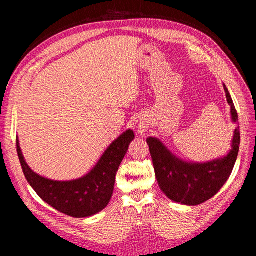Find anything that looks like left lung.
<instances>
[{
    "mask_svg": "<svg viewBox=\"0 0 256 256\" xmlns=\"http://www.w3.org/2000/svg\"><path fill=\"white\" fill-rule=\"evenodd\" d=\"M223 85L230 106L232 120L236 122L237 111L228 90ZM146 141L160 189L176 203L196 206L216 196L228 180L238 156L240 132L237 127L228 156L206 164H190L176 158L156 138H148Z\"/></svg>",
    "mask_w": 256,
    "mask_h": 256,
    "instance_id": "1",
    "label": "left lung"
}]
</instances>
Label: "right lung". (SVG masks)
I'll list each match as a JSON object with an SVG mask.
<instances>
[{"mask_svg":"<svg viewBox=\"0 0 256 256\" xmlns=\"http://www.w3.org/2000/svg\"><path fill=\"white\" fill-rule=\"evenodd\" d=\"M132 130H127L109 146L96 166L79 180H51L33 172L23 158L17 138V152L26 180L46 203L74 218H86L102 212L113 194L115 177L130 142Z\"/></svg>","mask_w":256,"mask_h":256,"instance_id":"right-lung-1","label":"right lung"}]
</instances>
